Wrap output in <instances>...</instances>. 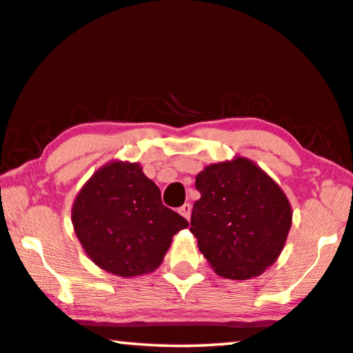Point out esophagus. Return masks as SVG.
I'll use <instances>...</instances> for the list:
<instances>
[{
    "label": "esophagus",
    "instance_id": "esophagus-1",
    "mask_svg": "<svg viewBox=\"0 0 353 353\" xmlns=\"http://www.w3.org/2000/svg\"><path fill=\"white\" fill-rule=\"evenodd\" d=\"M179 214L185 218V220H190V216H192V205L185 203L182 207H179Z\"/></svg>",
    "mask_w": 353,
    "mask_h": 353
}]
</instances>
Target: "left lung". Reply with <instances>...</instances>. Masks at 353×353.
Here are the masks:
<instances>
[{"label": "left lung", "instance_id": "obj_1", "mask_svg": "<svg viewBox=\"0 0 353 353\" xmlns=\"http://www.w3.org/2000/svg\"><path fill=\"white\" fill-rule=\"evenodd\" d=\"M190 231L216 275L259 276L275 264L292 226L286 193L247 157L205 166L194 182Z\"/></svg>", "mask_w": 353, "mask_h": 353}]
</instances>
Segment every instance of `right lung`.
I'll use <instances>...</instances> for the list:
<instances>
[{
  "mask_svg": "<svg viewBox=\"0 0 353 353\" xmlns=\"http://www.w3.org/2000/svg\"><path fill=\"white\" fill-rule=\"evenodd\" d=\"M72 225L94 264L111 275L135 278L160 267L174 234L188 221L163 205L141 165L111 160L78 192Z\"/></svg>",
  "mask_w": 353,
  "mask_h": 353,
  "instance_id": "right-lung-1",
  "label": "right lung"
}]
</instances>
